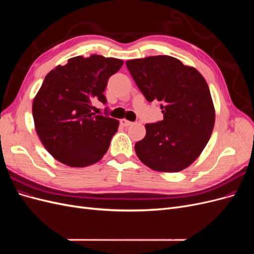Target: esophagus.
Wrapping results in <instances>:
<instances>
[{
    "label": "esophagus",
    "mask_w": 254,
    "mask_h": 254,
    "mask_svg": "<svg viewBox=\"0 0 254 254\" xmlns=\"http://www.w3.org/2000/svg\"><path fill=\"white\" fill-rule=\"evenodd\" d=\"M121 124H122V126H124V127H129V126H131L133 123L128 121V120L123 119V120H121Z\"/></svg>",
    "instance_id": "obj_1"
}]
</instances>
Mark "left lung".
Returning a JSON list of instances; mask_svg holds the SVG:
<instances>
[{
	"label": "left lung",
	"instance_id": "8db88e82",
	"mask_svg": "<svg viewBox=\"0 0 254 254\" xmlns=\"http://www.w3.org/2000/svg\"><path fill=\"white\" fill-rule=\"evenodd\" d=\"M126 65L148 102L162 103L163 120L146 124L136 142L137 158L157 172L177 173L189 167L209 142L215 108L210 89L195 67L172 56L127 60Z\"/></svg>",
	"mask_w": 254,
	"mask_h": 254
}]
</instances>
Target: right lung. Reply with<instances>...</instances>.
<instances>
[{"mask_svg": "<svg viewBox=\"0 0 254 254\" xmlns=\"http://www.w3.org/2000/svg\"><path fill=\"white\" fill-rule=\"evenodd\" d=\"M123 60L91 55L76 56L45 76L33 101L36 132L59 162L86 167L101 160L109 148L120 122L92 112L93 102L106 104L104 95L111 75Z\"/></svg>", "mask_w": 254, "mask_h": 254, "instance_id": "1", "label": "right lung"}]
</instances>
